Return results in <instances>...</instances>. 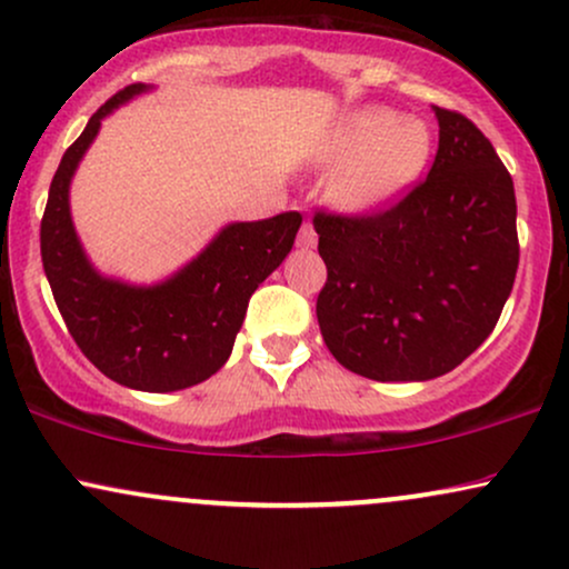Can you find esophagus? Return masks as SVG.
Segmentation results:
<instances>
[{"label":"esophagus","mask_w":569,"mask_h":569,"mask_svg":"<svg viewBox=\"0 0 569 569\" xmlns=\"http://www.w3.org/2000/svg\"><path fill=\"white\" fill-rule=\"evenodd\" d=\"M316 243H318L316 227H312V221H305L302 230H299V234H297V246L299 248H316Z\"/></svg>","instance_id":"1"}]
</instances>
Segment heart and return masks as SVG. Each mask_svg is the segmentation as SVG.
I'll return each instance as SVG.
<instances>
[{"label": "heart", "mask_w": 569, "mask_h": 569, "mask_svg": "<svg viewBox=\"0 0 569 569\" xmlns=\"http://www.w3.org/2000/svg\"><path fill=\"white\" fill-rule=\"evenodd\" d=\"M433 152L422 120L390 109H363L339 130L337 162H348L331 184V198L348 211H377L401 198L420 179Z\"/></svg>", "instance_id": "1"}]
</instances>
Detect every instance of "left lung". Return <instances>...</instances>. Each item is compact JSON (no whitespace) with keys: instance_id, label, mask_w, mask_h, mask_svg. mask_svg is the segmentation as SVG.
I'll list each match as a JSON object with an SVG mask.
<instances>
[{"instance_id":"left-lung-1","label":"left lung","mask_w":569,"mask_h":569,"mask_svg":"<svg viewBox=\"0 0 569 569\" xmlns=\"http://www.w3.org/2000/svg\"><path fill=\"white\" fill-rule=\"evenodd\" d=\"M439 152L407 198L367 217L318 211L326 348L377 382L460 367L492 335L519 267L513 179L468 117L433 107Z\"/></svg>"}]
</instances>
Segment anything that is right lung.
Wrapping results in <instances>:
<instances>
[{"label": "right lung", "instance_id": "add662e5", "mask_svg": "<svg viewBox=\"0 0 569 569\" xmlns=\"http://www.w3.org/2000/svg\"><path fill=\"white\" fill-rule=\"evenodd\" d=\"M149 90L128 84L90 117L63 152L44 206L42 264L69 335L109 380L147 393L192 388L224 367L246 307L259 283L289 257L302 217L297 211L227 224L198 257L154 286L103 278L84 257L71 224L69 184L101 120Z\"/></svg>", "mask_w": 569, "mask_h": 569}]
</instances>
